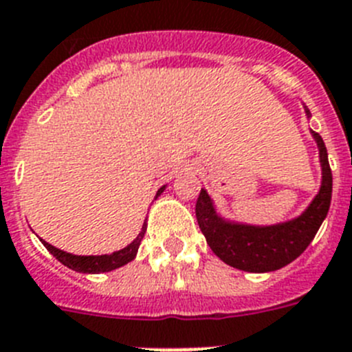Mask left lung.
Segmentation results:
<instances>
[{"mask_svg":"<svg viewBox=\"0 0 352 352\" xmlns=\"http://www.w3.org/2000/svg\"><path fill=\"white\" fill-rule=\"evenodd\" d=\"M305 113L310 118V109L305 106ZM319 148L320 179L319 193L303 212L276 225H248L221 218L214 207L212 198L201 188L197 200V221L207 244L225 264L248 273H269L282 269L296 261L308 244L314 241L317 230L328 216L331 204L333 177L328 163V151L320 134L310 131Z\"/></svg>","mask_w":352,"mask_h":352,"instance_id":"obj_1","label":"left lung"}]
</instances>
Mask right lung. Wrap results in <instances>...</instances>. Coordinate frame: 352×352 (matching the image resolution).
Masks as SVG:
<instances>
[{
	"label": "right lung",
	"mask_w": 352,
	"mask_h": 352,
	"mask_svg": "<svg viewBox=\"0 0 352 352\" xmlns=\"http://www.w3.org/2000/svg\"><path fill=\"white\" fill-rule=\"evenodd\" d=\"M164 188L163 186L161 189H157V193H155V198L159 195L163 193ZM146 232V223H143L142 232L138 234V237L133 241L131 244H127L125 248L118 250V252H113L109 255H72V253H67L63 250H58L54 248L53 244L45 243L44 239L42 244H44L45 248L49 250V253L53 256H56L58 261L62 262L63 265H67L69 269L72 271H78V273H87V274H97V273H108V271H113V269H118L122 265L129 264L131 261H134V256L138 253L140 244H142L143 235Z\"/></svg>",
	"instance_id": "obj_1"
}]
</instances>
